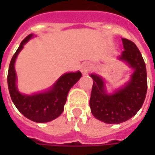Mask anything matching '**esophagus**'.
Returning a JSON list of instances; mask_svg holds the SVG:
<instances>
[{
    "label": "esophagus",
    "mask_w": 155,
    "mask_h": 155,
    "mask_svg": "<svg viewBox=\"0 0 155 155\" xmlns=\"http://www.w3.org/2000/svg\"><path fill=\"white\" fill-rule=\"evenodd\" d=\"M90 70H91V65H90L88 63H84V64L81 65V71H82L84 74H86Z\"/></svg>",
    "instance_id": "obj_1"
}]
</instances>
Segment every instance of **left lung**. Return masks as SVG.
<instances>
[{
	"instance_id": "obj_1",
	"label": "left lung",
	"mask_w": 155,
	"mask_h": 155,
	"mask_svg": "<svg viewBox=\"0 0 155 155\" xmlns=\"http://www.w3.org/2000/svg\"><path fill=\"white\" fill-rule=\"evenodd\" d=\"M122 40L124 51L119 59L134 69L130 80L113 94H108L104 79L98 75H91L93 79L90 99L91 113L97 119L109 124H118L133 117L144 103L147 90L146 64L139 49L131 40Z\"/></svg>"
}]
</instances>
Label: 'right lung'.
Segmentation results:
<instances>
[{"instance_id": "obj_1", "label": "right lung", "mask_w": 155, "mask_h": 155, "mask_svg": "<svg viewBox=\"0 0 155 155\" xmlns=\"http://www.w3.org/2000/svg\"><path fill=\"white\" fill-rule=\"evenodd\" d=\"M33 36L29 34L21 41L12 58L8 73V85L11 99L21 114L31 121L43 123L51 122L62 114L69 91L80 79L82 74L80 71L68 72L61 76L47 91L33 95L21 94L16 86L15 59Z\"/></svg>"}]
</instances>
